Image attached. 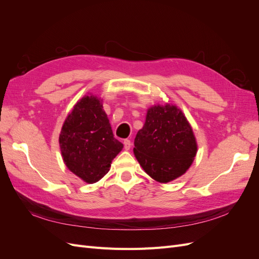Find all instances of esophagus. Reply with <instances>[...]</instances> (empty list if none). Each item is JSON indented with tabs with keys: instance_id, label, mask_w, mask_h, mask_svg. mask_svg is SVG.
Returning <instances> with one entry per match:
<instances>
[{
	"instance_id": "34e87169",
	"label": "esophagus",
	"mask_w": 259,
	"mask_h": 259,
	"mask_svg": "<svg viewBox=\"0 0 259 259\" xmlns=\"http://www.w3.org/2000/svg\"><path fill=\"white\" fill-rule=\"evenodd\" d=\"M123 144H124V148H125V150H130V149H131V146H132L131 140H130V139H125L124 142H123Z\"/></svg>"
}]
</instances>
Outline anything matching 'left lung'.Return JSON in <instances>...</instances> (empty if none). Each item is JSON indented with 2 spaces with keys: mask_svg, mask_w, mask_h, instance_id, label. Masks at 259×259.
<instances>
[{
  "mask_svg": "<svg viewBox=\"0 0 259 259\" xmlns=\"http://www.w3.org/2000/svg\"><path fill=\"white\" fill-rule=\"evenodd\" d=\"M134 145L139 164L159 183L182 176L190 167L198 149L186 116L173 105L149 109Z\"/></svg>",
  "mask_w": 259,
  "mask_h": 259,
  "instance_id": "8db88e82",
  "label": "left lung"
}]
</instances>
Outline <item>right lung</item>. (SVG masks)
I'll return each mask as SVG.
<instances>
[{
    "mask_svg": "<svg viewBox=\"0 0 259 259\" xmlns=\"http://www.w3.org/2000/svg\"><path fill=\"white\" fill-rule=\"evenodd\" d=\"M100 100L85 96L62 125L59 135L61 154L67 167L84 182L103 178L123 145L113 137Z\"/></svg>",
    "mask_w": 259,
    "mask_h": 259,
    "instance_id": "right-lung-1",
    "label": "right lung"
}]
</instances>
